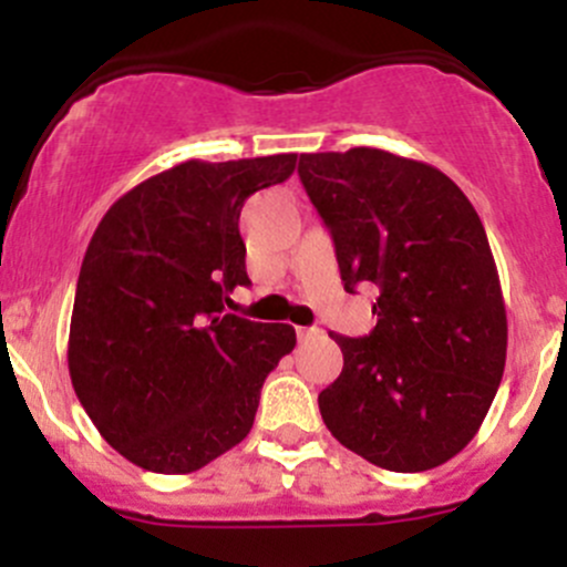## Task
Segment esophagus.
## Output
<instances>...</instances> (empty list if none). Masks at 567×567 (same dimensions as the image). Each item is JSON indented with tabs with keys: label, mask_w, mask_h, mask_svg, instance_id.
<instances>
[{
	"label": "esophagus",
	"mask_w": 567,
	"mask_h": 567,
	"mask_svg": "<svg viewBox=\"0 0 567 567\" xmlns=\"http://www.w3.org/2000/svg\"><path fill=\"white\" fill-rule=\"evenodd\" d=\"M316 331L318 329H310V326H299V329H296V337H299V342H307L310 337H316Z\"/></svg>",
	"instance_id": "1"
}]
</instances>
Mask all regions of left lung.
Returning a JSON list of instances; mask_svg holds the SVG:
<instances>
[{
    "label": "left lung",
    "instance_id": "left-lung-1",
    "mask_svg": "<svg viewBox=\"0 0 567 567\" xmlns=\"http://www.w3.org/2000/svg\"><path fill=\"white\" fill-rule=\"evenodd\" d=\"M299 177L348 293L379 288L368 337L331 331L342 373L318 394L320 416L375 466H442L480 431L505 373V299L483 221L442 169L379 147L305 153Z\"/></svg>",
    "mask_w": 567,
    "mask_h": 567
}]
</instances>
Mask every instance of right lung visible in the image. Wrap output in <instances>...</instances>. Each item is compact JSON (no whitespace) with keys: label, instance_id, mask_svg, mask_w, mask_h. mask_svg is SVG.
I'll return each instance as SVG.
<instances>
[{"label":"right lung","instance_id":"right-lung-1","mask_svg":"<svg viewBox=\"0 0 567 567\" xmlns=\"http://www.w3.org/2000/svg\"><path fill=\"white\" fill-rule=\"evenodd\" d=\"M296 153L188 162L125 192L84 251L68 370L125 461L188 474L247 439L266 375L293 351L288 323L225 312L249 285L238 216L293 175Z\"/></svg>","mask_w":567,"mask_h":567}]
</instances>
